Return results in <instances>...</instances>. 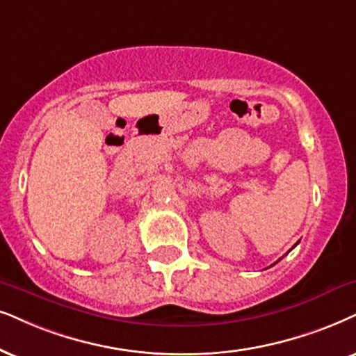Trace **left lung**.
<instances>
[{"instance_id": "obj_1", "label": "left lung", "mask_w": 356, "mask_h": 356, "mask_svg": "<svg viewBox=\"0 0 356 356\" xmlns=\"http://www.w3.org/2000/svg\"><path fill=\"white\" fill-rule=\"evenodd\" d=\"M298 243H299V241H298ZM298 243H296V245H298ZM296 245H294V246H296ZM294 246H292V248H294ZM277 261H281V259H277ZM277 261H276V263H277ZM276 263H274V264H276Z\"/></svg>"}]
</instances>
